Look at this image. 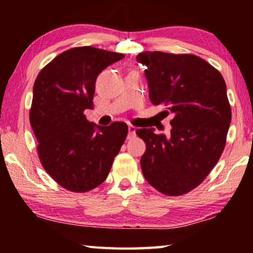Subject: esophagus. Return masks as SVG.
Instances as JSON below:
<instances>
[{
	"label": "esophagus",
	"instance_id": "esophagus-1",
	"mask_svg": "<svg viewBox=\"0 0 253 253\" xmlns=\"http://www.w3.org/2000/svg\"><path fill=\"white\" fill-rule=\"evenodd\" d=\"M135 132H136V127L129 125L128 126V138H132V137L135 136Z\"/></svg>",
	"mask_w": 253,
	"mask_h": 253
}]
</instances>
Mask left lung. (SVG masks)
<instances>
[{"mask_svg": "<svg viewBox=\"0 0 253 253\" xmlns=\"http://www.w3.org/2000/svg\"><path fill=\"white\" fill-rule=\"evenodd\" d=\"M137 61L146 66L149 99L173 115L169 134L139 128L146 144L140 166L146 181L164 195L179 196L204 181L223 153L231 106L223 77L194 54L145 51Z\"/></svg>", "mask_w": 253, "mask_h": 253, "instance_id": "8db88e82", "label": "left lung"}]
</instances>
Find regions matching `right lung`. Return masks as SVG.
Instances as JSON below:
<instances>
[{
	"mask_svg": "<svg viewBox=\"0 0 253 253\" xmlns=\"http://www.w3.org/2000/svg\"><path fill=\"white\" fill-rule=\"evenodd\" d=\"M125 54L77 46L50 61L33 85L30 124L45 172L68 191L84 193L108 176L128 134L127 124L93 126L84 116L93 108L98 75Z\"/></svg>",
	"mask_w": 253,
	"mask_h": 253,
	"instance_id": "add662e5",
	"label": "right lung"
}]
</instances>
